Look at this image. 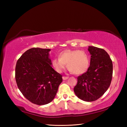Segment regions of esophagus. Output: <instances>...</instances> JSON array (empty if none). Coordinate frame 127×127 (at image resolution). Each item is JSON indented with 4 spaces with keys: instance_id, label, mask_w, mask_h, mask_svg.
Segmentation results:
<instances>
[{
    "instance_id": "esophagus-1",
    "label": "esophagus",
    "mask_w": 127,
    "mask_h": 127,
    "mask_svg": "<svg viewBox=\"0 0 127 127\" xmlns=\"http://www.w3.org/2000/svg\"><path fill=\"white\" fill-rule=\"evenodd\" d=\"M62 78H63V80H66V79H67L68 78V77H65V76H63V77H62Z\"/></svg>"
}]
</instances>
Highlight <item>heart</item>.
<instances>
[{
    "label": "heart",
    "mask_w": 127,
    "mask_h": 127,
    "mask_svg": "<svg viewBox=\"0 0 127 127\" xmlns=\"http://www.w3.org/2000/svg\"><path fill=\"white\" fill-rule=\"evenodd\" d=\"M59 58L51 61L53 68L61 73L67 66L69 71L75 74H82L87 71L90 66V58L84 50H65L59 54Z\"/></svg>",
    "instance_id": "1"
}]
</instances>
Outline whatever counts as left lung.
Listing matches in <instances>:
<instances>
[{"label":"left lung","mask_w":127,"mask_h":127,"mask_svg":"<svg viewBox=\"0 0 127 127\" xmlns=\"http://www.w3.org/2000/svg\"><path fill=\"white\" fill-rule=\"evenodd\" d=\"M90 65L87 71L77 77L74 92L79 98L91 102L97 100L108 89L113 76V63L104 49L90 46Z\"/></svg>","instance_id":"8db88e82"}]
</instances>
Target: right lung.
I'll list each match as a JSON object with an SVG mask.
<instances>
[{
	"instance_id": "right-lung-1",
	"label": "right lung",
	"mask_w": 127,
	"mask_h": 127,
	"mask_svg": "<svg viewBox=\"0 0 127 127\" xmlns=\"http://www.w3.org/2000/svg\"><path fill=\"white\" fill-rule=\"evenodd\" d=\"M49 49L33 48L17 62L15 78L23 95L38 105L49 104L54 98L62 76L52 68Z\"/></svg>"
}]
</instances>
